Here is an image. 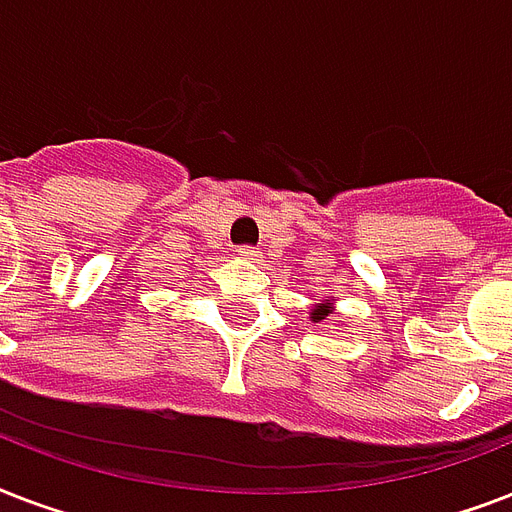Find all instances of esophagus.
Returning <instances> with one entry per match:
<instances>
[{"label":"esophagus","instance_id":"1","mask_svg":"<svg viewBox=\"0 0 512 512\" xmlns=\"http://www.w3.org/2000/svg\"><path fill=\"white\" fill-rule=\"evenodd\" d=\"M236 252H239V257H244V260H257V249L255 247H247V244H244V247H239Z\"/></svg>","mask_w":512,"mask_h":512}]
</instances>
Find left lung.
Masks as SVG:
<instances>
[{
  "mask_svg": "<svg viewBox=\"0 0 512 512\" xmlns=\"http://www.w3.org/2000/svg\"><path fill=\"white\" fill-rule=\"evenodd\" d=\"M329 308H332V303H319L316 308L311 311V321H321L324 316H329Z\"/></svg>",
  "mask_w": 512,
  "mask_h": 512,
  "instance_id": "obj_1",
  "label": "left lung"
}]
</instances>
